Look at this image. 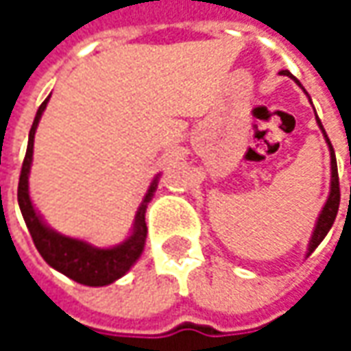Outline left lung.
<instances>
[{
	"mask_svg": "<svg viewBox=\"0 0 351 351\" xmlns=\"http://www.w3.org/2000/svg\"><path fill=\"white\" fill-rule=\"evenodd\" d=\"M281 75H289L291 80H295V84L297 86H301L299 84V80L295 77V75H291L289 70H281ZM303 88V86H301ZM304 89V88H303ZM306 93V91H304ZM311 99V97H308ZM317 115V113H315ZM317 123L320 130H322V134H324V141L328 144V150H330V171H332V178H330V195L326 199V203H324V207L320 210V215H318L317 224H315V230H313V236H311V242H308V250H306V256H311L317 246L324 240V236L328 234V230L332 228V224H334V219H336V215H338V207H340V183H338V166H336V154H334V148H332L330 138H328V134H326V130L322 127V123H320V119L317 117Z\"/></svg>",
	"mask_w": 351,
	"mask_h": 351,
	"instance_id": "8db88e82",
	"label": "left lung"
}]
</instances>
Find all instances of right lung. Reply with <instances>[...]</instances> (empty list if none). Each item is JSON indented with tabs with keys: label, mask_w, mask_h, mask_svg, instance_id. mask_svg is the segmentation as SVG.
Masks as SVG:
<instances>
[{
	"label": "right lung",
	"mask_w": 351,
	"mask_h": 351,
	"mask_svg": "<svg viewBox=\"0 0 351 351\" xmlns=\"http://www.w3.org/2000/svg\"><path fill=\"white\" fill-rule=\"evenodd\" d=\"M48 99H50V95L38 107L31 132H29L27 154L23 160L19 187H17L19 209L23 213V219H25L29 232L33 236L34 246L50 267H54L56 271H60V274L82 283V285L103 287V285H109V283L117 281L119 277L125 276L128 269L136 263V260L141 258L144 242H146V232H148L144 215H146L148 203L152 201L160 176H156L154 182L150 183L148 193L144 195L141 207L136 210L132 232L125 242L111 246V248H97V246H91L86 240L70 238V236H64L56 230H52L43 221L40 213H36L31 195H29V173H31V164H33L34 132H36L40 117L47 109Z\"/></svg>",
	"instance_id": "obj_1"
}]
</instances>
